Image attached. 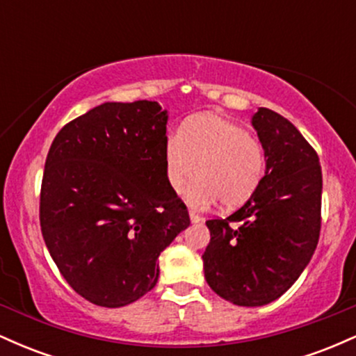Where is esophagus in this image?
Returning a JSON list of instances; mask_svg holds the SVG:
<instances>
[{"label": "esophagus", "instance_id": "esophagus-1", "mask_svg": "<svg viewBox=\"0 0 356 356\" xmlns=\"http://www.w3.org/2000/svg\"><path fill=\"white\" fill-rule=\"evenodd\" d=\"M189 218H191V222H201V220H202L201 216H199L197 212H194V211H189Z\"/></svg>", "mask_w": 356, "mask_h": 356}]
</instances>
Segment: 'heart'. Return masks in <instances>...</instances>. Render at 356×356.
I'll list each match as a JSON object with an SVG mask.
<instances>
[{
    "instance_id": "obj_1",
    "label": "heart",
    "mask_w": 356,
    "mask_h": 356,
    "mask_svg": "<svg viewBox=\"0 0 356 356\" xmlns=\"http://www.w3.org/2000/svg\"><path fill=\"white\" fill-rule=\"evenodd\" d=\"M266 169L264 147L243 125L219 113L191 117L181 136L164 144L167 186L184 191V201L194 209H207L220 201L226 209L243 206L252 197Z\"/></svg>"
}]
</instances>
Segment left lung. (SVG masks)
<instances>
[{"label": "left lung", "mask_w": 356, "mask_h": 356, "mask_svg": "<svg viewBox=\"0 0 356 356\" xmlns=\"http://www.w3.org/2000/svg\"><path fill=\"white\" fill-rule=\"evenodd\" d=\"M266 170L257 191L226 219L207 220L202 254L212 291L238 306H263L284 295L312 261L321 227L320 159L283 115L251 117Z\"/></svg>", "instance_id": "1"}]
</instances>
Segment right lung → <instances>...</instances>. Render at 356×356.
Masks as SVG:
<instances>
[{
	"mask_svg": "<svg viewBox=\"0 0 356 356\" xmlns=\"http://www.w3.org/2000/svg\"><path fill=\"white\" fill-rule=\"evenodd\" d=\"M167 120L157 102H105L65 125L50 147L42 234L90 303L120 308L150 291L159 256L191 224L165 181Z\"/></svg>",
	"mask_w": 356,
	"mask_h": 356,
	"instance_id": "add662e5",
	"label": "right lung"
}]
</instances>
